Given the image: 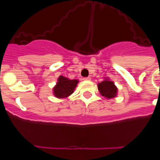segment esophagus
<instances>
[{
  "label": "esophagus",
  "instance_id": "34e87169",
  "mask_svg": "<svg viewBox=\"0 0 160 160\" xmlns=\"http://www.w3.org/2000/svg\"><path fill=\"white\" fill-rule=\"evenodd\" d=\"M83 80H85V81H90V77L83 78Z\"/></svg>",
  "mask_w": 160,
  "mask_h": 160
}]
</instances>
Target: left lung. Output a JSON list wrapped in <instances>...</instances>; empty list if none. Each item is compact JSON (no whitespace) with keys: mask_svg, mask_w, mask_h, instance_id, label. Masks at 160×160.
Masks as SVG:
<instances>
[{"mask_svg":"<svg viewBox=\"0 0 160 160\" xmlns=\"http://www.w3.org/2000/svg\"><path fill=\"white\" fill-rule=\"evenodd\" d=\"M98 89L100 94L107 98H112L117 95L118 89L114 83L109 79H105L104 81L98 84Z\"/></svg>","mask_w":160,"mask_h":160,"instance_id":"1","label":"left lung"}]
</instances>
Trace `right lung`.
Wrapping results in <instances>:
<instances>
[{
	"label": "right lung",
	"instance_id": "add662e5",
	"mask_svg": "<svg viewBox=\"0 0 160 160\" xmlns=\"http://www.w3.org/2000/svg\"><path fill=\"white\" fill-rule=\"evenodd\" d=\"M78 83V81L76 79L70 80L67 78L60 76L58 79L57 85L53 87V94L58 98L68 97L73 94Z\"/></svg>",
	"mask_w": 160,
	"mask_h": 160
}]
</instances>
